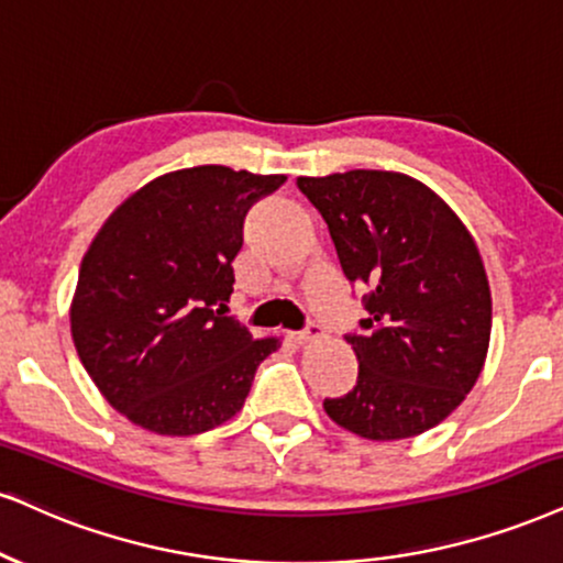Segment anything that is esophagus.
Segmentation results:
<instances>
[{"label":"esophagus","instance_id":"esophagus-1","mask_svg":"<svg viewBox=\"0 0 563 563\" xmlns=\"http://www.w3.org/2000/svg\"><path fill=\"white\" fill-rule=\"evenodd\" d=\"M316 336H321V325H318L316 321H308V323H305V329L297 331V334H295V342L297 344H308V342H313Z\"/></svg>","mask_w":563,"mask_h":563}]
</instances>
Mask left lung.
<instances>
[{
    "label": "left lung",
    "mask_w": 563,
    "mask_h": 563,
    "mask_svg": "<svg viewBox=\"0 0 563 563\" xmlns=\"http://www.w3.org/2000/svg\"><path fill=\"white\" fill-rule=\"evenodd\" d=\"M334 240L365 318L344 339L357 384L325 399L336 426L371 441L426 433L462 405L490 342V289L475 240L418 179L352 169L297 177Z\"/></svg>",
    "instance_id": "8db88e82"
}]
</instances>
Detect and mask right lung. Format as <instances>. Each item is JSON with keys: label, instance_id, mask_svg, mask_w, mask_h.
Masks as SVG:
<instances>
[{"label": "right lung", "instance_id": "right-lung-1", "mask_svg": "<svg viewBox=\"0 0 563 563\" xmlns=\"http://www.w3.org/2000/svg\"><path fill=\"white\" fill-rule=\"evenodd\" d=\"M287 183L208 164L148 183L82 258L69 323L80 363L117 412L158 435H196L240 412L279 339L234 316L232 261L250 206Z\"/></svg>", "mask_w": 563, "mask_h": 563}]
</instances>
